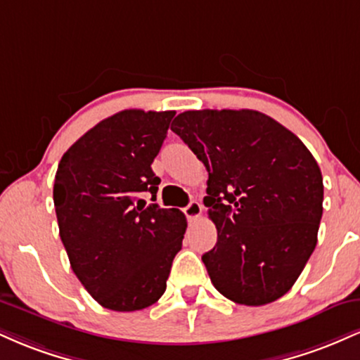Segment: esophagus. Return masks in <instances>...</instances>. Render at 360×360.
I'll return each mask as SVG.
<instances>
[{
	"label": "esophagus",
	"instance_id": "1",
	"mask_svg": "<svg viewBox=\"0 0 360 360\" xmlns=\"http://www.w3.org/2000/svg\"><path fill=\"white\" fill-rule=\"evenodd\" d=\"M183 212L189 221H194V220H198V217H200L201 212H203V206L198 203V201H191V203L186 206Z\"/></svg>",
	"mask_w": 360,
	"mask_h": 360
}]
</instances>
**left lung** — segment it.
I'll return each instance as SVG.
<instances>
[{"instance_id": "left-lung-1", "label": "left lung", "mask_w": 360, "mask_h": 360, "mask_svg": "<svg viewBox=\"0 0 360 360\" xmlns=\"http://www.w3.org/2000/svg\"><path fill=\"white\" fill-rule=\"evenodd\" d=\"M174 134L208 171L203 203L218 240L203 255L225 298L260 307L284 296L316 247L323 177L301 140L255 110H191Z\"/></svg>"}]
</instances>
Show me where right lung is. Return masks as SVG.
<instances>
[{
    "label": "right lung",
    "instance_id": "obj_1",
    "mask_svg": "<svg viewBox=\"0 0 360 360\" xmlns=\"http://www.w3.org/2000/svg\"><path fill=\"white\" fill-rule=\"evenodd\" d=\"M176 111L123 110L62 155L53 183L59 235L74 274L101 307L137 311L166 291L186 217L155 201L152 162Z\"/></svg>",
    "mask_w": 360,
    "mask_h": 360
}]
</instances>
